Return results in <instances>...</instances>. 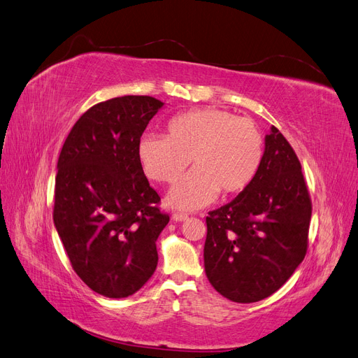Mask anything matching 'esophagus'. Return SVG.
<instances>
[{
	"label": "esophagus",
	"mask_w": 358,
	"mask_h": 358,
	"mask_svg": "<svg viewBox=\"0 0 358 358\" xmlns=\"http://www.w3.org/2000/svg\"><path fill=\"white\" fill-rule=\"evenodd\" d=\"M187 219H189L187 214H182V213H173L172 214V220L173 222H185Z\"/></svg>",
	"instance_id": "esophagus-1"
}]
</instances>
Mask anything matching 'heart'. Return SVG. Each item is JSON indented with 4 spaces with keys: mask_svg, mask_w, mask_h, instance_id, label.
<instances>
[{
    "mask_svg": "<svg viewBox=\"0 0 358 358\" xmlns=\"http://www.w3.org/2000/svg\"><path fill=\"white\" fill-rule=\"evenodd\" d=\"M138 159L147 176L173 185L195 165L177 186L166 203L182 211L210 206L222 192L238 195L257 178L264 160V138L252 120L217 108L193 109L166 122L165 136L139 139Z\"/></svg>",
    "mask_w": 358,
    "mask_h": 358,
    "instance_id": "b5f03b06",
    "label": "heart"
}]
</instances>
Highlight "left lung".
Returning a JSON list of instances; mask_svg holds the SVG:
<instances>
[{
  "mask_svg": "<svg viewBox=\"0 0 358 358\" xmlns=\"http://www.w3.org/2000/svg\"><path fill=\"white\" fill-rule=\"evenodd\" d=\"M310 216L300 160L271 126L257 178L208 213L203 267L213 288L236 303L270 297L304 259Z\"/></svg>",
  "mask_w": 358,
  "mask_h": 358,
  "instance_id": "1",
  "label": "left lung"
}]
</instances>
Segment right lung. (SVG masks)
Here are the masks:
<instances>
[{"instance_id":"1","label":"right lung","mask_w":358,"mask_h":358,"mask_svg":"<svg viewBox=\"0 0 358 358\" xmlns=\"http://www.w3.org/2000/svg\"><path fill=\"white\" fill-rule=\"evenodd\" d=\"M122 96L90 108L61 148L54 223L71 267L94 292L124 299L155 273L156 241L169 222L138 159L139 139L163 108Z\"/></svg>"}]
</instances>
